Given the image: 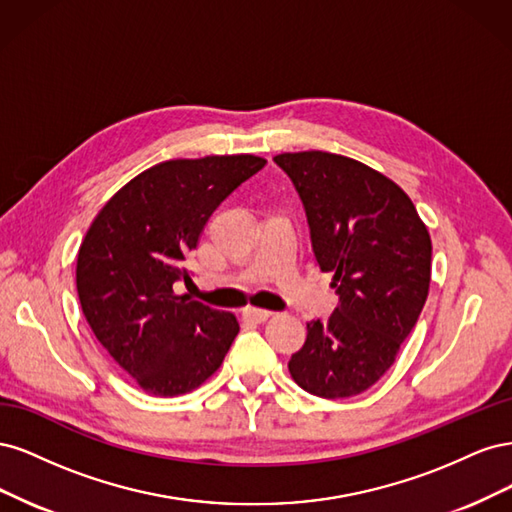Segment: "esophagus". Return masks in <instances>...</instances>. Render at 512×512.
Returning <instances> with one entry per match:
<instances>
[{
	"mask_svg": "<svg viewBox=\"0 0 512 512\" xmlns=\"http://www.w3.org/2000/svg\"><path fill=\"white\" fill-rule=\"evenodd\" d=\"M273 316V312H269V309H260V307H245L243 309V318L245 320H252V322H265Z\"/></svg>",
	"mask_w": 512,
	"mask_h": 512,
	"instance_id": "esophagus-1",
	"label": "esophagus"
}]
</instances>
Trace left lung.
Listing matches in <instances>:
<instances>
[{"label": "left lung", "mask_w": 512, "mask_h": 512, "mask_svg": "<svg viewBox=\"0 0 512 512\" xmlns=\"http://www.w3.org/2000/svg\"><path fill=\"white\" fill-rule=\"evenodd\" d=\"M297 188L316 262L339 305L307 322L290 376L322 399L354 397L397 359L427 301L431 237L410 196L367 164L329 151L273 158Z\"/></svg>", "instance_id": "1"}]
</instances>
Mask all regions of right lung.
Returning a JSON list of instances; mask_svg holds the SVG:
<instances>
[{
  "label": "right lung",
  "instance_id": "add662e5",
  "mask_svg": "<svg viewBox=\"0 0 512 512\" xmlns=\"http://www.w3.org/2000/svg\"><path fill=\"white\" fill-rule=\"evenodd\" d=\"M267 164L252 153L168 160L143 170L98 211L76 256V290L98 342L156 397L185 395L220 369L239 333L175 282L211 213Z\"/></svg>",
  "mask_w": 512,
  "mask_h": 512
}]
</instances>
